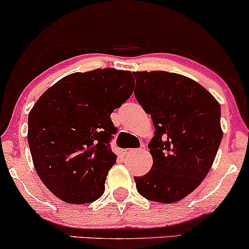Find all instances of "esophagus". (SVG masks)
Returning <instances> with one entry per match:
<instances>
[{
  "label": "esophagus",
  "mask_w": 249,
  "mask_h": 249,
  "mask_svg": "<svg viewBox=\"0 0 249 249\" xmlns=\"http://www.w3.org/2000/svg\"><path fill=\"white\" fill-rule=\"evenodd\" d=\"M142 150V148H139V150H137V148H134V150H126L124 152V154L125 156H133V154H136V153H138V152H141V151Z\"/></svg>",
  "instance_id": "esophagus-1"
}]
</instances>
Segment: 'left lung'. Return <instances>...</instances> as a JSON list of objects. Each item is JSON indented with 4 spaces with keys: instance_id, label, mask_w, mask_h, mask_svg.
I'll return each instance as SVG.
<instances>
[{
    "instance_id": "8db88e82",
    "label": "left lung",
    "mask_w": 249,
    "mask_h": 249,
    "mask_svg": "<svg viewBox=\"0 0 249 249\" xmlns=\"http://www.w3.org/2000/svg\"><path fill=\"white\" fill-rule=\"evenodd\" d=\"M133 75L134 96L156 128L148 142L152 167L134 177L137 191L151 201L173 204L192 193L212 167L222 139L220 104L186 76L166 71Z\"/></svg>"
}]
</instances>
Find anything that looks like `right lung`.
Instances as JSON below:
<instances>
[{"instance_id":"add662e5","label":"right lung","mask_w":249,"mask_h":249,"mask_svg":"<svg viewBox=\"0 0 249 249\" xmlns=\"http://www.w3.org/2000/svg\"><path fill=\"white\" fill-rule=\"evenodd\" d=\"M131 71L111 68L63 77L30 110L28 142L34 166L51 193L68 204H89L105 190L117 156L110 115L132 95Z\"/></svg>"}]
</instances>
